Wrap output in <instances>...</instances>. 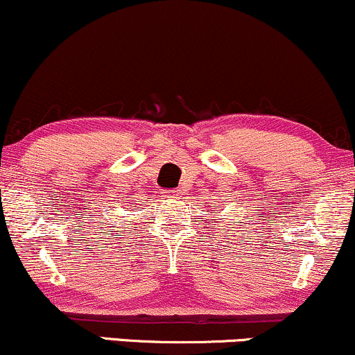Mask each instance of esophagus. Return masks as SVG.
<instances>
[{"label": "esophagus", "instance_id": "34e87169", "mask_svg": "<svg viewBox=\"0 0 355 355\" xmlns=\"http://www.w3.org/2000/svg\"><path fill=\"white\" fill-rule=\"evenodd\" d=\"M166 196L173 199V201H176V199H181V193H179V191H167Z\"/></svg>", "mask_w": 355, "mask_h": 355}]
</instances>
